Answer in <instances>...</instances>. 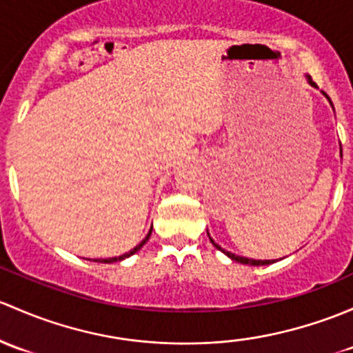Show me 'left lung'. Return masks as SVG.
Segmentation results:
<instances>
[{
  "label": "left lung",
  "mask_w": 353,
  "mask_h": 353,
  "mask_svg": "<svg viewBox=\"0 0 353 353\" xmlns=\"http://www.w3.org/2000/svg\"><path fill=\"white\" fill-rule=\"evenodd\" d=\"M307 83H310L311 86H314L316 88V83H312V79H311V76H307ZM323 95H325L326 98H328L330 100V97L326 95V93H323ZM330 103H332V100H330ZM207 234H209V232H207ZM210 238V236H209ZM210 243H212L214 246H216L217 250H221V252L224 253V255H228L231 258V260H234V261H238V263H243V265H268V263H274L275 260H252V258H245V256H239V255H234V253H231V252H226V250H223L221 248L219 245H217V243H214V239L210 238Z\"/></svg>",
  "instance_id": "left-lung-1"
}]
</instances>
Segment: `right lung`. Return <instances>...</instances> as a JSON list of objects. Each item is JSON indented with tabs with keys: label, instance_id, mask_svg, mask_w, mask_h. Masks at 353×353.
Here are the masks:
<instances>
[{
	"label": "right lung",
	"instance_id": "1",
	"mask_svg": "<svg viewBox=\"0 0 353 353\" xmlns=\"http://www.w3.org/2000/svg\"><path fill=\"white\" fill-rule=\"evenodd\" d=\"M151 231H152V228H151V230H150V232H148V236H146V238H144L143 241H141L139 245L136 246V248H132V250H130V252L123 253V255H121V256H114V258H103V260H101V258H100V260H95V261H100V263H114V261H121V260H123V258H129L130 255H134V253H136V252H139V250L143 248V246H144V243H146L148 239H150V236H151Z\"/></svg>",
	"mask_w": 353,
	"mask_h": 353
}]
</instances>
